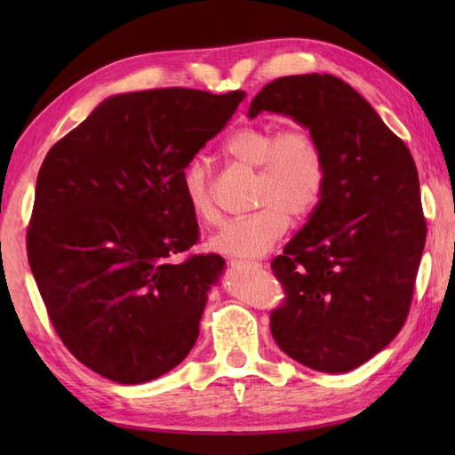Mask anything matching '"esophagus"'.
Instances as JSON below:
<instances>
[{
    "mask_svg": "<svg viewBox=\"0 0 455 455\" xmlns=\"http://www.w3.org/2000/svg\"><path fill=\"white\" fill-rule=\"evenodd\" d=\"M230 266H233V267H248V269L262 267V264H258V262H243V259H235V258H230Z\"/></svg>",
    "mask_w": 455,
    "mask_h": 455,
    "instance_id": "esophagus-1",
    "label": "esophagus"
}]
</instances>
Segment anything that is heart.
Here are the masks:
<instances>
[{"mask_svg": "<svg viewBox=\"0 0 455 455\" xmlns=\"http://www.w3.org/2000/svg\"><path fill=\"white\" fill-rule=\"evenodd\" d=\"M227 156L258 170L256 207L244 219L222 225L209 238V248L236 258H259L285 235L289 215L303 219L318 207L326 188V160L321 142L305 127L277 131L269 124L236 129L225 140ZM183 197L193 217L217 220L211 170L201 158L181 172Z\"/></svg>", "mask_w": 455, "mask_h": 455, "instance_id": "b5f03b06", "label": "heart"}]
</instances>
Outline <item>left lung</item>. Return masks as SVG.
Listing matches in <instances>:
<instances>
[{"label": "left lung", "instance_id": "left-lung-1", "mask_svg": "<svg viewBox=\"0 0 455 455\" xmlns=\"http://www.w3.org/2000/svg\"><path fill=\"white\" fill-rule=\"evenodd\" d=\"M262 111L307 127L326 160L321 203L272 262L285 289L269 316L272 336L311 370H355L407 321L427 243L417 166L371 105L336 76L269 82L248 117Z\"/></svg>", "mask_w": 455, "mask_h": 455}]
</instances>
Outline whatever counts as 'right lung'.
I'll return each instance as SVG.
<instances>
[{
  "mask_svg": "<svg viewBox=\"0 0 455 455\" xmlns=\"http://www.w3.org/2000/svg\"><path fill=\"white\" fill-rule=\"evenodd\" d=\"M243 100L188 88L113 95L48 150L28 266L56 334L95 373L147 383L196 344L225 259L172 262L199 240L181 172Z\"/></svg>",
  "mask_w": 455,
  "mask_h": 455,
  "instance_id": "1",
  "label": "right lung"
}]
</instances>
